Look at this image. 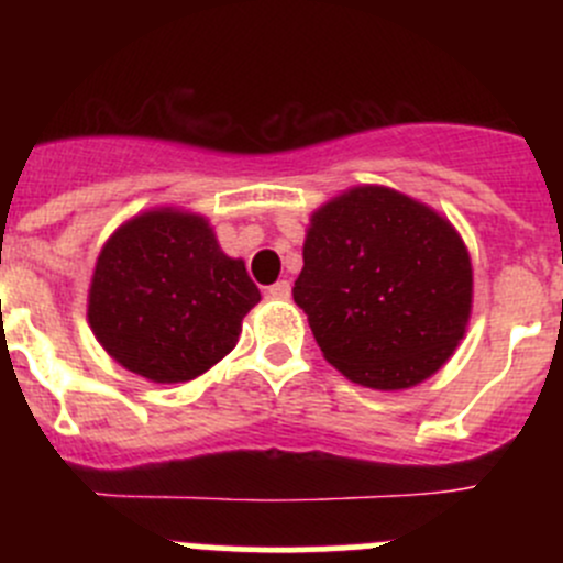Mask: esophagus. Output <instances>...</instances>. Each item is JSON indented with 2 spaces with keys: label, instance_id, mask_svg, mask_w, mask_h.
Wrapping results in <instances>:
<instances>
[{
  "label": "esophagus",
  "instance_id": "34e87169",
  "mask_svg": "<svg viewBox=\"0 0 563 563\" xmlns=\"http://www.w3.org/2000/svg\"><path fill=\"white\" fill-rule=\"evenodd\" d=\"M266 294H269L272 299H288V297H291V283H288V280H277L275 286L266 288Z\"/></svg>",
  "mask_w": 563,
  "mask_h": 563
}]
</instances>
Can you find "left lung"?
<instances>
[{
    "label": "left lung",
    "mask_w": 563,
    "mask_h": 563,
    "mask_svg": "<svg viewBox=\"0 0 563 563\" xmlns=\"http://www.w3.org/2000/svg\"><path fill=\"white\" fill-rule=\"evenodd\" d=\"M294 302L327 362L371 389H406L452 356L471 313V261L441 214L356 187L310 220Z\"/></svg>",
    "instance_id": "8db88e82"
}]
</instances>
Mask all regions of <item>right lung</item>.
<instances>
[{
    "label": "right lung",
    "instance_id": "1",
    "mask_svg": "<svg viewBox=\"0 0 563 563\" xmlns=\"http://www.w3.org/2000/svg\"><path fill=\"white\" fill-rule=\"evenodd\" d=\"M258 299L245 261L220 250L207 220L157 209L106 242L89 288V323L130 373L176 384L234 349Z\"/></svg>",
    "mask_w": 563,
    "mask_h": 563
}]
</instances>
